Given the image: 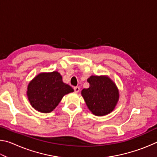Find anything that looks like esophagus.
I'll use <instances>...</instances> for the list:
<instances>
[{"mask_svg": "<svg viewBox=\"0 0 157 157\" xmlns=\"http://www.w3.org/2000/svg\"><path fill=\"white\" fill-rule=\"evenodd\" d=\"M73 89H74V91H75V93H78L79 91V86H75Z\"/></svg>", "mask_w": 157, "mask_h": 157, "instance_id": "obj_1", "label": "esophagus"}]
</instances>
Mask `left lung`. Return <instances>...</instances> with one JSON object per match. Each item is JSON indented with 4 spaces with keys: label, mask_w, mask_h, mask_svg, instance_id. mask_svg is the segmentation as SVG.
Segmentation results:
<instances>
[{
    "label": "left lung",
    "mask_w": 157,
    "mask_h": 157,
    "mask_svg": "<svg viewBox=\"0 0 157 157\" xmlns=\"http://www.w3.org/2000/svg\"><path fill=\"white\" fill-rule=\"evenodd\" d=\"M87 82L89 87L82 90V95L89 110L98 116L111 113L119 97L116 84L107 77L103 76H91Z\"/></svg>",
    "instance_id": "obj_1"
}]
</instances>
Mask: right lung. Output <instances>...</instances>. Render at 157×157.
Masks as SVG:
<instances>
[{
  "mask_svg": "<svg viewBox=\"0 0 157 157\" xmlns=\"http://www.w3.org/2000/svg\"><path fill=\"white\" fill-rule=\"evenodd\" d=\"M68 84L63 83L60 74L54 71L40 73L28 84L27 95L31 105L42 113L55 109L63 95L73 92Z\"/></svg>",
  "mask_w": 157,
  "mask_h": 157,
  "instance_id": "right-lung-1",
  "label": "right lung"
}]
</instances>
